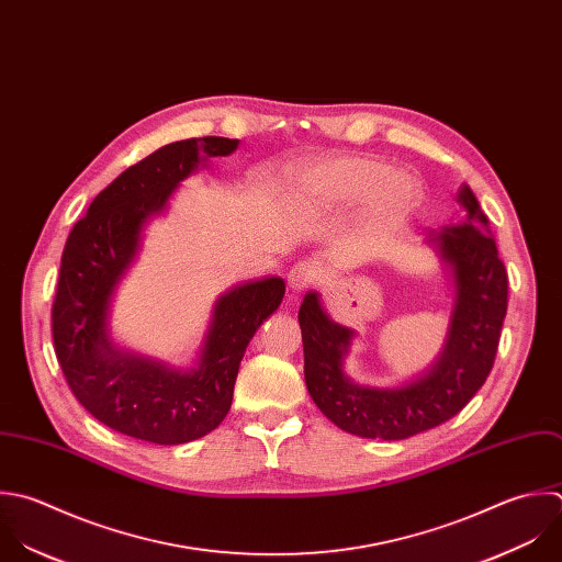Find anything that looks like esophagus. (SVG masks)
<instances>
[{
	"label": "esophagus",
	"mask_w": 562,
	"mask_h": 562,
	"mask_svg": "<svg viewBox=\"0 0 562 562\" xmlns=\"http://www.w3.org/2000/svg\"><path fill=\"white\" fill-rule=\"evenodd\" d=\"M319 278V271L313 262H297L291 271H289V286L300 293L306 291L308 286H313Z\"/></svg>",
	"instance_id": "34e87169"
}]
</instances>
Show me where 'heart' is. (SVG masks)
I'll return each instance as SVG.
<instances>
[{
	"mask_svg": "<svg viewBox=\"0 0 562 562\" xmlns=\"http://www.w3.org/2000/svg\"><path fill=\"white\" fill-rule=\"evenodd\" d=\"M297 201L315 212H330L366 201L381 221L407 216L420 203V183L368 155L330 157L306 168L297 179Z\"/></svg>",
	"mask_w": 562,
	"mask_h": 562,
	"instance_id": "obj_1",
	"label": "heart"
}]
</instances>
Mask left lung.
I'll use <instances>...</instances> for the list:
<instances>
[{
	"mask_svg": "<svg viewBox=\"0 0 562 562\" xmlns=\"http://www.w3.org/2000/svg\"><path fill=\"white\" fill-rule=\"evenodd\" d=\"M458 201L467 216L431 238L456 284L451 324L438 361L420 379L392 390L352 383L344 357L355 333L326 315L315 291L300 306L308 394L352 436L405 440L434 429L460 414L493 370L508 311V273L473 190L462 186Z\"/></svg>",
	"mask_w": 562,
	"mask_h": 562,
	"instance_id": "obj_1",
	"label": "left lung"
}]
</instances>
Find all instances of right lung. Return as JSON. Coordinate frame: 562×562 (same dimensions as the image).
<instances>
[{"label": "right lung", "instance_id": "add662e5", "mask_svg": "<svg viewBox=\"0 0 562 562\" xmlns=\"http://www.w3.org/2000/svg\"><path fill=\"white\" fill-rule=\"evenodd\" d=\"M236 146L238 139L214 135L161 146L113 179L67 236L52 304L54 352L76 401L117 434L183 445L214 431L232 407L251 337L284 297V280L276 276L221 295L190 372L117 350L109 339V304L144 225L166 210L201 159L225 157Z\"/></svg>", "mask_w": 562, "mask_h": 562}]
</instances>
